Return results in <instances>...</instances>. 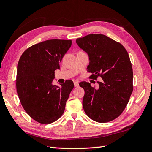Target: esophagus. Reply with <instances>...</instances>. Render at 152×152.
Masks as SVG:
<instances>
[{"label": "esophagus", "mask_w": 152, "mask_h": 152, "mask_svg": "<svg viewBox=\"0 0 152 152\" xmlns=\"http://www.w3.org/2000/svg\"><path fill=\"white\" fill-rule=\"evenodd\" d=\"M74 85L75 87H78L79 86V82L78 81H75L74 82Z\"/></svg>", "instance_id": "obj_1"}]
</instances>
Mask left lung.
I'll list each match as a JSON object with an SVG mask.
<instances>
[{
  "label": "left lung",
  "instance_id": "obj_1",
  "mask_svg": "<svg viewBox=\"0 0 152 152\" xmlns=\"http://www.w3.org/2000/svg\"><path fill=\"white\" fill-rule=\"evenodd\" d=\"M76 44L88 53L90 78L98 82V88L91 83H79L84 89L83 108L93 121L106 123L114 120L124 110L133 92V72L129 56L122 45L101 34L77 38Z\"/></svg>",
  "mask_w": 152,
  "mask_h": 152
}]
</instances>
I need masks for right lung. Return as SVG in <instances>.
<instances>
[{"label":"right lung","mask_w":152,"mask_h":152,"mask_svg":"<svg viewBox=\"0 0 152 152\" xmlns=\"http://www.w3.org/2000/svg\"><path fill=\"white\" fill-rule=\"evenodd\" d=\"M72 44L70 40H48L28 48L19 60L16 88L28 115L42 124H51L63 115L74 88L72 80L61 87L53 84L55 70Z\"/></svg>","instance_id":"obj_1"}]
</instances>
